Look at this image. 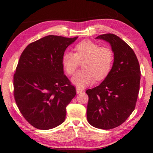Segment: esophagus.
<instances>
[{
    "label": "esophagus",
    "mask_w": 153,
    "mask_h": 153,
    "mask_svg": "<svg viewBox=\"0 0 153 153\" xmlns=\"http://www.w3.org/2000/svg\"><path fill=\"white\" fill-rule=\"evenodd\" d=\"M82 91H83V90L81 89V88H76V93H77V94L82 93Z\"/></svg>",
    "instance_id": "1"
}]
</instances>
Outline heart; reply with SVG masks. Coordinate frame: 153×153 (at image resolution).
Listing matches in <instances>:
<instances>
[{"mask_svg":"<svg viewBox=\"0 0 153 153\" xmlns=\"http://www.w3.org/2000/svg\"><path fill=\"white\" fill-rule=\"evenodd\" d=\"M76 53L66 52L62 56V65L69 75L75 73L80 62L83 70L78 72L73 78L74 84L79 87L90 85L94 79H105L110 73L113 61V53L107 47H100L90 40L78 43Z\"/></svg>","mask_w":153,"mask_h":153,"instance_id":"b5f03b06","label":"heart"}]
</instances>
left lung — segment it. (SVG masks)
<instances>
[{
    "mask_svg": "<svg viewBox=\"0 0 153 153\" xmlns=\"http://www.w3.org/2000/svg\"><path fill=\"white\" fill-rule=\"evenodd\" d=\"M96 39L110 43L114 62L103 82L86 91L87 120L95 128L110 130L124 123L135 109L141 71L134 50L120 37L107 33Z\"/></svg>",
    "mask_w": 153,
    "mask_h": 153,
    "instance_id": "8db88e82",
    "label": "left lung"
}]
</instances>
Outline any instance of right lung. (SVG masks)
Returning <instances> with one entry per match:
<instances>
[{
    "mask_svg": "<svg viewBox=\"0 0 153 153\" xmlns=\"http://www.w3.org/2000/svg\"><path fill=\"white\" fill-rule=\"evenodd\" d=\"M48 35L23 51L13 74V96L28 123L50 130L65 119L66 107L76 90L63 73L62 56L77 39Z\"/></svg>",
    "mask_w": 153,
    "mask_h": 153,
    "instance_id": "add662e5",
    "label": "right lung"
}]
</instances>
